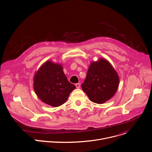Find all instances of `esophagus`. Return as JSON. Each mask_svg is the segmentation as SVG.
I'll return each mask as SVG.
<instances>
[{
	"instance_id": "34e87169",
	"label": "esophagus",
	"mask_w": 152,
	"mask_h": 152,
	"mask_svg": "<svg viewBox=\"0 0 152 152\" xmlns=\"http://www.w3.org/2000/svg\"><path fill=\"white\" fill-rule=\"evenodd\" d=\"M75 85H76V87L77 88H80V83H76Z\"/></svg>"
}]
</instances>
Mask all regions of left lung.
I'll list each match as a JSON object with an SVG mask.
<instances>
[{
  "mask_svg": "<svg viewBox=\"0 0 152 152\" xmlns=\"http://www.w3.org/2000/svg\"><path fill=\"white\" fill-rule=\"evenodd\" d=\"M119 81L118 73L110 62L101 58L91 62L81 86L91 102L102 104L115 95Z\"/></svg>",
  "mask_w": 152,
  "mask_h": 152,
  "instance_id": "obj_1",
  "label": "left lung"
}]
</instances>
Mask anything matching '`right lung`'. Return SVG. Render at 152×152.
I'll return each mask as SVG.
<instances>
[{"label": "right lung", "mask_w": 152, "mask_h": 152, "mask_svg": "<svg viewBox=\"0 0 152 152\" xmlns=\"http://www.w3.org/2000/svg\"><path fill=\"white\" fill-rule=\"evenodd\" d=\"M75 88L65 75L61 64L48 61L34 75V89L37 96L42 102L52 106L64 104Z\"/></svg>", "instance_id": "right-lung-1"}]
</instances>
